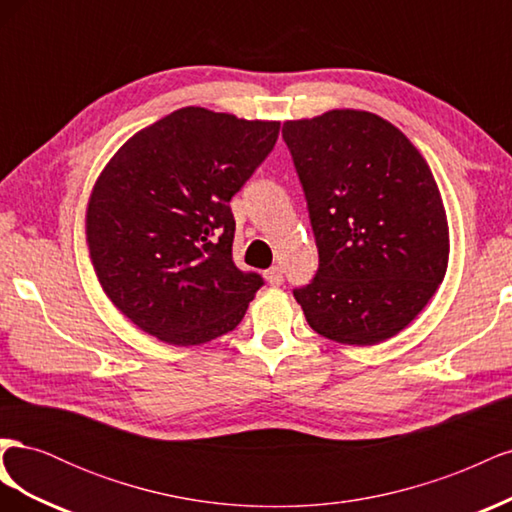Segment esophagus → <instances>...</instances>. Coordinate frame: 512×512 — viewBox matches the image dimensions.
Listing matches in <instances>:
<instances>
[{"label":"esophagus","mask_w":512,"mask_h":512,"mask_svg":"<svg viewBox=\"0 0 512 512\" xmlns=\"http://www.w3.org/2000/svg\"><path fill=\"white\" fill-rule=\"evenodd\" d=\"M265 277H267V282H269L271 286H282V284H284V271H282V267H271V269H267V271H265Z\"/></svg>","instance_id":"1"}]
</instances>
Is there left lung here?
Returning <instances> with one entry per match:
<instances>
[{
    "mask_svg": "<svg viewBox=\"0 0 512 512\" xmlns=\"http://www.w3.org/2000/svg\"><path fill=\"white\" fill-rule=\"evenodd\" d=\"M282 136L318 247L314 280L294 299L333 342H384L444 280L448 226L436 179L406 134L374 113L286 121Z\"/></svg>",
    "mask_w": 512,
    "mask_h": 512,
    "instance_id": "left-lung-1",
    "label": "left lung"
}]
</instances>
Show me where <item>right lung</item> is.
<instances>
[{"label":"right lung","instance_id":"add662e5","mask_svg":"<svg viewBox=\"0 0 512 512\" xmlns=\"http://www.w3.org/2000/svg\"><path fill=\"white\" fill-rule=\"evenodd\" d=\"M280 123L185 106L134 134L87 211L98 280L138 329L173 346L232 331L265 284L232 260L230 198L267 160Z\"/></svg>","mask_w":512,"mask_h":512}]
</instances>
